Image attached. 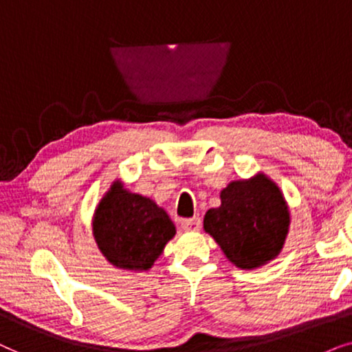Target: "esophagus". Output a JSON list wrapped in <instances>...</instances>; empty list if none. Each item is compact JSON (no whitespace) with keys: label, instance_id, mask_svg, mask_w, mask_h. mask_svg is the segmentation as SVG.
I'll use <instances>...</instances> for the list:
<instances>
[{"label":"esophagus","instance_id":"esophagus-1","mask_svg":"<svg viewBox=\"0 0 352 352\" xmlns=\"http://www.w3.org/2000/svg\"><path fill=\"white\" fill-rule=\"evenodd\" d=\"M182 228H184L185 232H198L201 228V219L193 217L182 220Z\"/></svg>","mask_w":352,"mask_h":352}]
</instances>
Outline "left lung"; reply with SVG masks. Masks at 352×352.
Returning a JSON list of instances; mask_svg holds the SVG:
<instances>
[{"label":"left lung","mask_w":352,"mask_h":352,"mask_svg":"<svg viewBox=\"0 0 352 352\" xmlns=\"http://www.w3.org/2000/svg\"><path fill=\"white\" fill-rule=\"evenodd\" d=\"M289 210L282 191L264 173L235 180L220 191V206L204 215V230L227 259L245 270L257 269L282 251Z\"/></svg>","instance_id":"8db88e82"}]
</instances>
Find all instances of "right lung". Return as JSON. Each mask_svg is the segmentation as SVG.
Returning <instances> with one entry per match:
<instances>
[{"instance_id":"obj_1","label":"right lung","mask_w":352,"mask_h":352,"mask_svg":"<svg viewBox=\"0 0 352 352\" xmlns=\"http://www.w3.org/2000/svg\"><path fill=\"white\" fill-rule=\"evenodd\" d=\"M93 235L117 269L149 270L175 235V225L153 199L130 193L116 180L93 215Z\"/></svg>"}]
</instances>
